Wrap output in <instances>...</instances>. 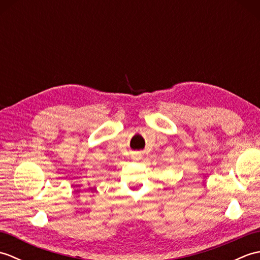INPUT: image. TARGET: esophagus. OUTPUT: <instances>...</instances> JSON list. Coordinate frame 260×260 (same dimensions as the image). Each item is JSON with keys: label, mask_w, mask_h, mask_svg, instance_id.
<instances>
[{"label": "esophagus", "mask_w": 260, "mask_h": 260, "mask_svg": "<svg viewBox=\"0 0 260 260\" xmlns=\"http://www.w3.org/2000/svg\"><path fill=\"white\" fill-rule=\"evenodd\" d=\"M133 158L134 159H136V161H139V159H141L142 158V155H141V153H134V155H133Z\"/></svg>", "instance_id": "1"}]
</instances>
